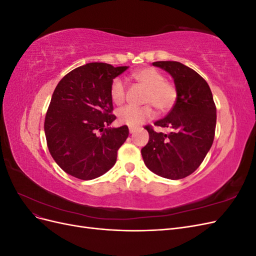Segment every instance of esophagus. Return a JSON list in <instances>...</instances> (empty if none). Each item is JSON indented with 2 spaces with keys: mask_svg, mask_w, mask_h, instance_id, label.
I'll return each instance as SVG.
<instances>
[{
  "mask_svg": "<svg viewBox=\"0 0 256 256\" xmlns=\"http://www.w3.org/2000/svg\"><path fill=\"white\" fill-rule=\"evenodd\" d=\"M136 128H129V132H130V134H134V132H136Z\"/></svg>",
  "mask_w": 256,
  "mask_h": 256,
  "instance_id": "1",
  "label": "esophagus"
}]
</instances>
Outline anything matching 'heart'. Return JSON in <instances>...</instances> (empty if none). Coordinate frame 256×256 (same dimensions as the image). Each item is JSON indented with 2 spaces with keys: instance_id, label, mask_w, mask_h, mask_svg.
<instances>
[{
  "instance_id": "obj_1",
  "label": "heart",
  "mask_w": 256,
  "mask_h": 256,
  "mask_svg": "<svg viewBox=\"0 0 256 256\" xmlns=\"http://www.w3.org/2000/svg\"><path fill=\"white\" fill-rule=\"evenodd\" d=\"M134 79L146 88L143 104L154 106L160 112H166L175 104L177 90L175 85L166 80L164 74L154 67L142 68L132 74ZM126 84L120 78H115L110 88L113 104H122L126 99ZM154 112L149 104L143 106H127L118 111V122L129 127H138L154 118Z\"/></svg>"
}]
</instances>
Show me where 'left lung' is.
<instances>
[{"label": "left lung", "instance_id": "1", "mask_svg": "<svg viewBox=\"0 0 256 256\" xmlns=\"http://www.w3.org/2000/svg\"><path fill=\"white\" fill-rule=\"evenodd\" d=\"M172 76L177 99L172 110L154 125L172 132H156L146 126L150 140L141 150L145 166L168 180H182L202 164L214 138L216 109L210 88L196 72L180 62H154Z\"/></svg>", "mask_w": 256, "mask_h": 256}]
</instances>
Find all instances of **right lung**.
I'll return each instance as SVG.
<instances>
[{
    "label": "right lung",
    "instance_id": "1",
    "mask_svg": "<svg viewBox=\"0 0 256 256\" xmlns=\"http://www.w3.org/2000/svg\"><path fill=\"white\" fill-rule=\"evenodd\" d=\"M127 69L88 63L68 72L54 90L44 134L52 158L67 174L90 180L115 164L129 130L110 127L116 118L110 88Z\"/></svg>",
    "mask_w": 256,
    "mask_h": 256
}]
</instances>
